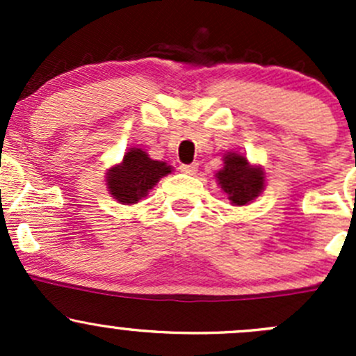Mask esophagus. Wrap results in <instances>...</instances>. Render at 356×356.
<instances>
[{
	"label": "esophagus",
	"instance_id": "esophagus-1",
	"mask_svg": "<svg viewBox=\"0 0 356 356\" xmlns=\"http://www.w3.org/2000/svg\"><path fill=\"white\" fill-rule=\"evenodd\" d=\"M181 170L188 175H195L198 172V163H182Z\"/></svg>",
	"mask_w": 356,
	"mask_h": 356
}]
</instances>
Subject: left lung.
Returning a JSON list of instances; mask_svg holds the SVG:
<instances>
[{
    "mask_svg": "<svg viewBox=\"0 0 356 356\" xmlns=\"http://www.w3.org/2000/svg\"><path fill=\"white\" fill-rule=\"evenodd\" d=\"M218 184L234 204H246L264 189V172L248 163L245 156L231 153L225 156L224 168L217 174Z\"/></svg>",
    "mask_w": 356,
    "mask_h": 356,
    "instance_id": "8db88e82",
    "label": "left lung"
}]
</instances>
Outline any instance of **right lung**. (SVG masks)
<instances>
[{"label": "right lung", "mask_w": 356, "mask_h": 356, "mask_svg": "<svg viewBox=\"0 0 356 356\" xmlns=\"http://www.w3.org/2000/svg\"><path fill=\"white\" fill-rule=\"evenodd\" d=\"M170 174V165L152 160L143 149L132 148L124 161L108 172V189L115 200L124 204L136 203L160 181Z\"/></svg>", "instance_id": "right-lung-1"}]
</instances>
